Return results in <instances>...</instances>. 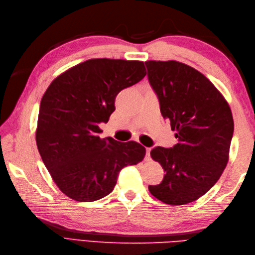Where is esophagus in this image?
<instances>
[{
	"label": "esophagus",
	"mask_w": 255,
	"mask_h": 255,
	"mask_svg": "<svg viewBox=\"0 0 255 255\" xmlns=\"http://www.w3.org/2000/svg\"><path fill=\"white\" fill-rule=\"evenodd\" d=\"M150 148H145V160H150Z\"/></svg>",
	"instance_id": "esophagus-1"
}]
</instances>
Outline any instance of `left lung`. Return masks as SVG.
Segmentation results:
<instances>
[{"label":"left lung","mask_w":255,"mask_h":255,"mask_svg":"<svg viewBox=\"0 0 255 255\" xmlns=\"http://www.w3.org/2000/svg\"><path fill=\"white\" fill-rule=\"evenodd\" d=\"M144 63L162 116L169 119L178 140L172 148L151 150L165 175L158 185H149V191L167 205L192 203L215 185L228 163L234 134L231 110L196 69L173 60Z\"/></svg>","instance_id":"8db88e82"}]
</instances>
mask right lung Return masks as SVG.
Listing matches in <instances>:
<instances>
[{
  "label": "right lung",
  "mask_w": 255,
  "mask_h": 255,
  "mask_svg": "<svg viewBox=\"0 0 255 255\" xmlns=\"http://www.w3.org/2000/svg\"><path fill=\"white\" fill-rule=\"evenodd\" d=\"M145 75L141 61L91 59L59 75L42 96L36 142L52 180L68 197L94 202L110 194L125 166L142 161L134 141L100 138L122 90Z\"/></svg>",
  "instance_id": "obj_1"
}]
</instances>
